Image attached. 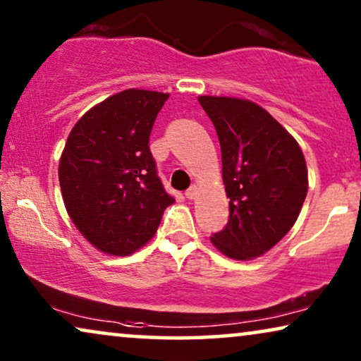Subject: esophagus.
I'll use <instances>...</instances> for the list:
<instances>
[{
  "instance_id": "1",
  "label": "esophagus",
  "mask_w": 361,
  "mask_h": 361,
  "mask_svg": "<svg viewBox=\"0 0 361 361\" xmlns=\"http://www.w3.org/2000/svg\"><path fill=\"white\" fill-rule=\"evenodd\" d=\"M197 192H199V189H197L195 185H192L189 190H185V197L187 199H190V200H194L195 197H197Z\"/></svg>"
}]
</instances>
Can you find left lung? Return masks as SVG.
Here are the masks:
<instances>
[{
    "mask_svg": "<svg viewBox=\"0 0 361 361\" xmlns=\"http://www.w3.org/2000/svg\"><path fill=\"white\" fill-rule=\"evenodd\" d=\"M221 147V177L230 220L210 236L220 253L248 261L293 228L309 189L307 164L294 136L258 103L200 95Z\"/></svg>",
    "mask_w": 361,
    "mask_h": 361,
    "instance_id": "8db88e82",
    "label": "left lung"
}]
</instances>
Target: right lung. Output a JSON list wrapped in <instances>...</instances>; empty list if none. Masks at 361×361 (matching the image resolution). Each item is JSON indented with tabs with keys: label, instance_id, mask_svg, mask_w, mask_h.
I'll list each match as a JSON object with an SVG mask.
<instances>
[{
	"label": "right lung",
	"instance_id": "add662e5",
	"mask_svg": "<svg viewBox=\"0 0 361 361\" xmlns=\"http://www.w3.org/2000/svg\"><path fill=\"white\" fill-rule=\"evenodd\" d=\"M169 93L128 88L92 106L59 161L73 225L102 253L128 256L156 235L174 199L156 174L149 135Z\"/></svg>",
	"mask_w": 361,
	"mask_h": 361
}]
</instances>
